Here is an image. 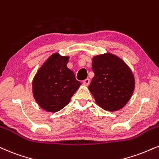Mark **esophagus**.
<instances>
[{"instance_id": "obj_1", "label": "esophagus", "mask_w": 159, "mask_h": 159, "mask_svg": "<svg viewBox=\"0 0 159 159\" xmlns=\"http://www.w3.org/2000/svg\"><path fill=\"white\" fill-rule=\"evenodd\" d=\"M89 82H90V81H89V78H87L84 81H83V84H84L85 86H88L89 84Z\"/></svg>"}]
</instances>
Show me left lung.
I'll return each mask as SVG.
<instances>
[{
	"instance_id": "8db88e82",
	"label": "left lung",
	"mask_w": 159,
	"mask_h": 159,
	"mask_svg": "<svg viewBox=\"0 0 159 159\" xmlns=\"http://www.w3.org/2000/svg\"><path fill=\"white\" fill-rule=\"evenodd\" d=\"M92 70L95 76L89 90L96 104L110 112L123 108L135 89L134 75L127 64L116 55L107 52L93 57Z\"/></svg>"
}]
</instances>
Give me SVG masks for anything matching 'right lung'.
<instances>
[{"mask_svg": "<svg viewBox=\"0 0 159 159\" xmlns=\"http://www.w3.org/2000/svg\"><path fill=\"white\" fill-rule=\"evenodd\" d=\"M69 56L54 53L39 68L32 81L34 98L47 112H56L69 104L81 84L67 67Z\"/></svg>", "mask_w": 159, "mask_h": 159, "instance_id": "1", "label": "right lung"}]
</instances>
